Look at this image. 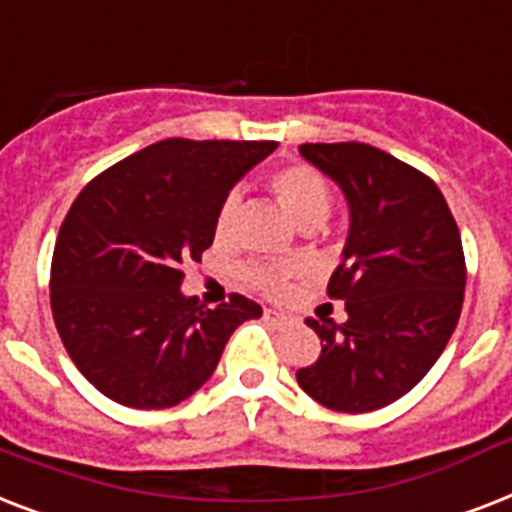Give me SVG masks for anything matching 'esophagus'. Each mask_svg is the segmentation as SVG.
I'll list each match as a JSON object with an SVG mask.
<instances>
[{"instance_id":"esophagus-1","label":"esophagus","mask_w":512,"mask_h":512,"mask_svg":"<svg viewBox=\"0 0 512 512\" xmlns=\"http://www.w3.org/2000/svg\"><path fill=\"white\" fill-rule=\"evenodd\" d=\"M263 316H265V321H268V324H273V327H287V324H289L287 316H284V313H279V311H265Z\"/></svg>"}]
</instances>
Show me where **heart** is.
<instances>
[{
  "label": "heart",
  "mask_w": 512,
  "mask_h": 512,
  "mask_svg": "<svg viewBox=\"0 0 512 512\" xmlns=\"http://www.w3.org/2000/svg\"><path fill=\"white\" fill-rule=\"evenodd\" d=\"M271 188L281 207L287 209V215L297 223V228H321L327 223L329 212H332V191H329L327 180L319 172L308 167V164H289L281 170L273 172ZM239 212V199L231 193L228 199L220 204L215 217V236L223 241L231 236L233 220ZM292 276L289 268H273V265H260L249 271V281L263 292H281L287 279Z\"/></svg>",
  "instance_id": "b5f03b06"
}]
</instances>
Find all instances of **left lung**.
<instances>
[{
    "label": "left lung",
    "instance_id": "8db88e82",
    "mask_svg": "<svg viewBox=\"0 0 512 512\" xmlns=\"http://www.w3.org/2000/svg\"><path fill=\"white\" fill-rule=\"evenodd\" d=\"M305 162L348 204V236L329 295L348 319H308L321 356L300 388L335 412H374L417 385L460 321L465 257L438 185L366 143H305Z\"/></svg>",
    "mask_w": 512,
    "mask_h": 512
}]
</instances>
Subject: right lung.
Wrapping results in <instances>:
<instances>
[{"label":"right lung","mask_w":512,"mask_h":512,"mask_svg":"<svg viewBox=\"0 0 512 512\" xmlns=\"http://www.w3.org/2000/svg\"><path fill=\"white\" fill-rule=\"evenodd\" d=\"M279 143L162 140L98 175L68 209L50 303L76 369L116 404L167 409L212 377L255 300L207 308L183 268L215 241L217 209Z\"/></svg>","instance_id":"right-lung-1"}]
</instances>
